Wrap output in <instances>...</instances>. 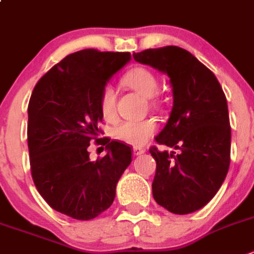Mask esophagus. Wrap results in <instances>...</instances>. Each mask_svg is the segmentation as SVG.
<instances>
[{"label":"esophagus","instance_id":"esophagus-1","mask_svg":"<svg viewBox=\"0 0 254 254\" xmlns=\"http://www.w3.org/2000/svg\"><path fill=\"white\" fill-rule=\"evenodd\" d=\"M142 153H145V150H143L142 147H134L133 148V155L134 156H139V155H142Z\"/></svg>","mask_w":254,"mask_h":254}]
</instances>
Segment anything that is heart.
Wrapping results in <instances>:
<instances>
[{
	"instance_id": "heart-1",
	"label": "heart",
	"mask_w": 254,
	"mask_h": 254,
	"mask_svg": "<svg viewBox=\"0 0 254 254\" xmlns=\"http://www.w3.org/2000/svg\"><path fill=\"white\" fill-rule=\"evenodd\" d=\"M126 87L136 90L146 98H151L156 94L159 87V81L155 74L147 68L137 66L131 69L122 79ZM117 94L112 85H106L99 95V108L106 121H115L117 117ZM156 131V125L152 120L145 121H125L120 123L113 131L116 139L126 145L142 146L153 136Z\"/></svg>"
}]
</instances>
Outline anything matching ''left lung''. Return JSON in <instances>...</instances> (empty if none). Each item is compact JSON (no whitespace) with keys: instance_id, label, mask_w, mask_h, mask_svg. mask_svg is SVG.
I'll return each instance as SVG.
<instances>
[{"instance_id":"obj_1","label":"left lung","mask_w":254,"mask_h":254,"mask_svg":"<svg viewBox=\"0 0 254 254\" xmlns=\"http://www.w3.org/2000/svg\"><path fill=\"white\" fill-rule=\"evenodd\" d=\"M133 59L170 78L173 109L150 148L156 161L153 199L174 214L205 206L217 194L230 164V125L225 94L213 73L185 49L165 46L134 53Z\"/></svg>"}]
</instances>
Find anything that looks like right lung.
<instances>
[{"mask_svg":"<svg viewBox=\"0 0 254 254\" xmlns=\"http://www.w3.org/2000/svg\"><path fill=\"white\" fill-rule=\"evenodd\" d=\"M129 60V53L76 51L37 81L30 98L32 180L51 208L74 219L89 220L107 210L132 161L129 146L107 137L104 157L92 161L88 152L90 141L102 133V89Z\"/></svg>","mask_w":254,"mask_h":254,"instance_id":"add662e5","label":"right lung"}]
</instances>
